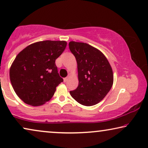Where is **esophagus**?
<instances>
[{"mask_svg":"<svg viewBox=\"0 0 148 148\" xmlns=\"http://www.w3.org/2000/svg\"><path fill=\"white\" fill-rule=\"evenodd\" d=\"M69 79V77H65V78H64V82H66L68 81V79Z\"/></svg>","mask_w":148,"mask_h":148,"instance_id":"esophagus-1","label":"esophagus"}]
</instances>
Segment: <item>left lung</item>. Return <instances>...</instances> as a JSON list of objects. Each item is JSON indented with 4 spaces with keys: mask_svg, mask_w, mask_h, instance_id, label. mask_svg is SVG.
I'll return each instance as SVG.
<instances>
[{
    "mask_svg": "<svg viewBox=\"0 0 148 148\" xmlns=\"http://www.w3.org/2000/svg\"><path fill=\"white\" fill-rule=\"evenodd\" d=\"M69 46L76 58L79 79L78 87L71 91V96L84 106L96 105L112 88V67L104 54L90 44L71 41Z\"/></svg>",
    "mask_w": 148,
    "mask_h": 148,
    "instance_id": "obj_1",
    "label": "left lung"
}]
</instances>
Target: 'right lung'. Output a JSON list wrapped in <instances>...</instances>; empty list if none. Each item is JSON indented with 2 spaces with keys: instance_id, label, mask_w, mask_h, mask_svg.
<instances>
[{
  "instance_id": "right-lung-1",
  "label": "right lung",
  "mask_w": 148,
  "mask_h": 148,
  "mask_svg": "<svg viewBox=\"0 0 148 148\" xmlns=\"http://www.w3.org/2000/svg\"><path fill=\"white\" fill-rule=\"evenodd\" d=\"M66 46L65 41H40L27 46L16 56L10 67V80L25 104L39 106L53 96L56 87L63 82L55 60Z\"/></svg>"
}]
</instances>
